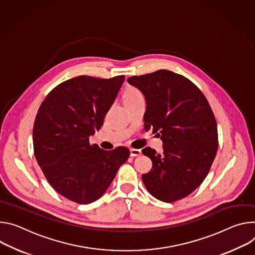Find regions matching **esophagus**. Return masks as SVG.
I'll return each mask as SVG.
<instances>
[{"label": "esophagus", "instance_id": "34e87169", "mask_svg": "<svg viewBox=\"0 0 255 255\" xmlns=\"http://www.w3.org/2000/svg\"><path fill=\"white\" fill-rule=\"evenodd\" d=\"M142 154V151L139 149H130V156L131 157H136Z\"/></svg>", "mask_w": 255, "mask_h": 255}]
</instances>
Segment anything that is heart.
<instances>
[{
  "instance_id": "1",
  "label": "heart",
  "mask_w": 255,
  "mask_h": 255,
  "mask_svg": "<svg viewBox=\"0 0 255 255\" xmlns=\"http://www.w3.org/2000/svg\"><path fill=\"white\" fill-rule=\"evenodd\" d=\"M139 98H143V95L142 93L139 92L138 89H136L135 87H132V86H129L126 89L125 93H124V100H125V103L127 102H131V101H134L136 99H139Z\"/></svg>"
}]
</instances>
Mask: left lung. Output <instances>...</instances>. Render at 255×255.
Returning <instances> with one entry per match:
<instances>
[{
  "label": "left lung",
  "mask_w": 255,
  "mask_h": 255,
  "mask_svg": "<svg viewBox=\"0 0 255 255\" xmlns=\"http://www.w3.org/2000/svg\"><path fill=\"white\" fill-rule=\"evenodd\" d=\"M128 82L146 98L144 128L163 142V154L142 150L153 163L142 175L148 191L165 203L190 194L207 177L218 150V129L213 110L187 78L167 70L132 76Z\"/></svg>",
  "instance_id": "obj_1"
}]
</instances>
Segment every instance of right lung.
<instances>
[{"instance_id": "obj_1", "label": "right lung", "mask_w": 255, "mask_h": 255, "mask_svg": "<svg viewBox=\"0 0 255 255\" xmlns=\"http://www.w3.org/2000/svg\"><path fill=\"white\" fill-rule=\"evenodd\" d=\"M124 81L125 76H79L53 88L38 109L32 133L34 156L52 188L72 202L97 201L129 157L126 147L105 151L89 143Z\"/></svg>"}]
</instances>
